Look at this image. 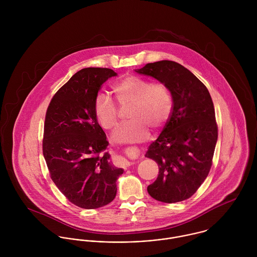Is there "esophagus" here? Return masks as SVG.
Segmentation results:
<instances>
[{
  "label": "esophagus",
  "mask_w": 257,
  "mask_h": 257,
  "mask_svg": "<svg viewBox=\"0 0 257 257\" xmlns=\"http://www.w3.org/2000/svg\"><path fill=\"white\" fill-rule=\"evenodd\" d=\"M125 163H126V164H128V162H127V161H125Z\"/></svg>",
  "instance_id": "esophagus-1"
}]
</instances>
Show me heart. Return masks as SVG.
<instances>
[{"instance_id":"heart-1","label":"heart","mask_w":257,"mask_h":257,"mask_svg":"<svg viewBox=\"0 0 257 257\" xmlns=\"http://www.w3.org/2000/svg\"><path fill=\"white\" fill-rule=\"evenodd\" d=\"M120 106L131 105L130 121L121 124L112 135L115 143H142L149 137V127L159 128L168 120L173 109V98L169 87L164 83L151 81L136 75H128L111 86ZM94 113L99 124L112 131L118 123V108L104 94L94 101Z\"/></svg>"}]
</instances>
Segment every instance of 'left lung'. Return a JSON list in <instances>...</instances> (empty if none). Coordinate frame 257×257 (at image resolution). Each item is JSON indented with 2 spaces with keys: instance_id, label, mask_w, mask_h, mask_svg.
Masks as SVG:
<instances>
[{
  "instance_id": "obj_1",
  "label": "left lung",
  "mask_w": 257,
  "mask_h": 257,
  "mask_svg": "<svg viewBox=\"0 0 257 257\" xmlns=\"http://www.w3.org/2000/svg\"><path fill=\"white\" fill-rule=\"evenodd\" d=\"M136 72L166 84L173 98L169 119L146 154L159 167L147 192L163 203L187 200L205 181L213 163L218 125L211 95L194 74L175 61L147 63Z\"/></svg>"
}]
</instances>
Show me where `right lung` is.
<instances>
[{
  "instance_id": "obj_1",
  "label": "right lung",
  "mask_w": 257,
  "mask_h": 257,
  "mask_svg": "<svg viewBox=\"0 0 257 257\" xmlns=\"http://www.w3.org/2000/svg\"><path fill=\"white\" fill-rule=\"evenodd\" d=\"M116 73L109 68H84L53 96L46 110L43 156L52 181L74 205L97 209L116 195L121 168L113 166L106 134L95 113L101 86Z\"/></svg>"
}]
</instances>
